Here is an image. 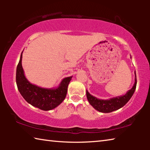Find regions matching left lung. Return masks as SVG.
Instances as JSON below:
<instances>
[{
    "mask_svg": "<svg viewBox=\"0 0 150 150\" xmlns=\"http://www.w3.org/2000/svg\"><path fill=\"white\" fill-rule=\"evenodd\" d=\"M136 84L137 80L135 71V82H134V84L131 89L127 91V93L125 95L116 96V97L109 98V99L107 100L97 98L95 96L91 95L88 92L87 90L86 91V95H87V98L88 103H90V105L95 110L99 111L100 112L108 113L111 112L115 111L116 110H118L120 108L123 107L128 102L129 100L130 99L133 95V94L134 93V91L136 90Z\"/></svg>",
    "mask_w": 150,
    "mask_h": 150,
    "instance_id": "left-lung-1",
    "label": "left lung"
}]
</instances>
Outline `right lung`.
<instances>
[{"instance_id":"obj_1","label":"right lung","mask_w":150,"mask_h":150,"mask_svg":"<svg viewBox=\"0 0 150 150\" xmlns=\"http://www.w3.org/2000/svg\"><path fill=\"white\" fill-rule=\"evenodd\" d=\"M22 53L16 68L18 89L23 98L33 106L42 110H50L59 106L65 99L72 76L63 79L56 88H43L32 84L27 79L22 65Z\"/></svg>"}]
</instances>
